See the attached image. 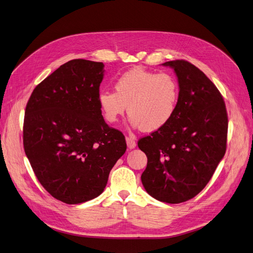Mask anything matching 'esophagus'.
I'll use <instances>...</instances> for the list:
<instances>
[{
    "mask_svg": "<svg viewBox=\"0 0 253 253\" xmlns=\"http://www.w3.org/2000/svg\"><path fill=\"white\" fill-rule=\"evenodd\" d=\"M126 142H127V146L130 149L135 148L136 146V141H135V136L133 134H130L129 136L126 137Z\"/></svg>",
    "mask_w": 253,
    "mask_h": 253,
    "instance_id": "1",
    "label": "esophagus"
}]
</instances>
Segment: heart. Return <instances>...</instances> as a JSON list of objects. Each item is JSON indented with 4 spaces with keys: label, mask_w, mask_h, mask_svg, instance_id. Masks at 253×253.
Here are the masks:
<instances>
[{
    "label": "heart",
    "mask_w": 253,
    "mask_h": 253,
    "mask_svg": "<svg viewBox=\"0 0 253 253\" xmlns=\"http://www.w3.org/2000/svg\"><path fill=\"white\" fill-rule=\"evenodd\" d=\"M114 87L115 91L102 90L98 97L100 109L109 123L116 122L127 110L134 127L151 132L163 128L173 117L179 87L169 74L136 67L121 75Z\"/></svg>",
    "instance_id": "1"
}]
</instances>
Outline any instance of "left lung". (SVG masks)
Listing matches in <instances>:
<instances>
[{
  "mask_svg": "<svg viewBox=\"0 0 253 253\" xmlns=\"http://www.w3.org/2000/svg\"><path fill=\"white\" fill-rule=\"evenodd\" d=\"M177 77L179 96L170 121L138 140L147 156L141 180L154 199L178 204L209 182L226 152L228 116L216 85L191 62L167 61Z\"/></svg>",
  "mask_w": 253,
  "mask_h": 253,
  "instance_id": "8db88e82",
  "label": "left lung"
}]
</instances>
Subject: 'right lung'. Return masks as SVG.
<instances>
[{
	"label": "right lung",
	"instance_id": "right-lung-1",
	"mask_svg": "<svg viewBox=\"0 0 253 253\" xmlns=\"http://www.w3.org/2000/svg\"><path fill=\"white\" fill-rule=\"evenodd\" d=\"M103 78V62L70 60L36 85L26 105L25 153L42 187L65 204L100 196L127 148L102 116Z\"/></svg>",
	"mask_w": 253,
	"mask_h": 253
}]
</instances>
